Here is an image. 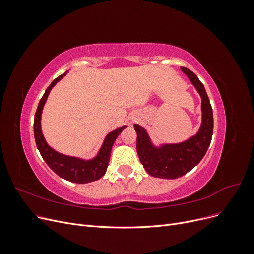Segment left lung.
<instances>
[{
    "mask_svg": "<svg viewBox=\"0 0 254 254\" xmlns=\"http://www.w3.org/2000/svg\"><path fill=\"white\" fill-rule=\"evenodd\" d=\"M181 70L188 75L202 99V123L197 134L179 144H165L155 147L146 130L134 125L137 134L136 151L141 163L146 172L157 178L176 179L193 170L204 157L212 140L213 111L205 89L190 70L187 67H181Z\"/></svg>",
    "mask_w": 254,
    "mask_h": 254,
    "instance_id": "8db88e82",
    "label": "left lung"
}]
</instances>
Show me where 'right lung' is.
I'll return each mask as SVG.
<instances>
[{
	"label": "right lung",
	"instance_id": "add662e5",
	"mask_svg": "<svg viewBox=\"0 0 254 254\" xmlns=\"http://www.w3.org/2000/svg\"><path fill=\"white\" fill-rule=\"evenodd\" d=\"M65 74L66 73H64L63 75L58 76L56 79H54L49 88L45 90L42 98L40 99L35 114L34 134L37 148L39 149L40 155L45 161V163L50 166L51 170L54 173H56L59 177H61V178L67 181L82 184L98 180L106 174L107 167H108L109 164L113 143L117 140L118 135L122 132V130L126 128V126L115 129L107 135L102 148L98 151V155L94 159L89 161L64 156L63 153H59L51 148L47 142H45L41 131V112L50 94V91L64 76H65Z\"/></svg>",
	"mask_w": 254,
	"mask_h": 254
}]
</instances>
